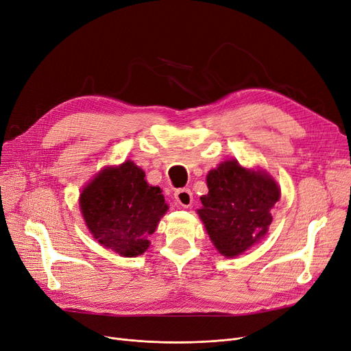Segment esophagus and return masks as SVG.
<instances>
[{
    "label": "esophagus",
    "mask_w": 351,
    "mask_h": 351,
    "mask_svg": "<svg viewBox=\"0 0 351 351\" xmlns=\"http://www.w3.org/2000/svg\"><path fill=\"white\" fill-rule=\"evenodd\" d=\"M175 199H176V202L180 205V206H184V208H189L191 205H192V202H193V195H192V192L189 191V189H178L176 192H175Z\"/></svg>",
    "instance_id": "esophagus-1"
}]
</instances>
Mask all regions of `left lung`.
Returning a JSON list of instances; mask_svg holds the SVG:
<instances>
[{
	"label": "left lung",
	"instance_id": "obj_1",
	"mask_svg": "<svg viewBox=\"0 0 351 351\" xmlns=\"http://www.w3.org/2000/svg\"><path fill=\"white\" fill-rule=\"evenodd\" d=\"M206 184L197 213L219 254L234 258L265 237L271 209L280 201V188L268 173L226 160L208 173Z\"/></svg>",
	"mask_w": 351,
	"mask_h": 351
}]
</instances>
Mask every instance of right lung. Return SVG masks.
<instances>
[{
  "instance_id": "1",
  "label": "right lung",
  "mask_w": 351,
  "mask_h": 351,
  "mask_svg": "<svg viewBox=\"0 0 351 351\" xmlns=\"http://www.w3.org/2000/svg\"><path fill=\"white\" fill-rule=\"evenodd\" d=\"M80 210L100 245L121 256L142 255L167 210L162 191L149 186L133 162L104 167L83 189Z\"/></svg>"
}]
</instances>
